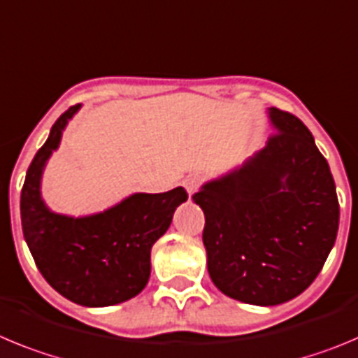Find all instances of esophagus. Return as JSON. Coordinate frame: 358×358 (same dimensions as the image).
Returning <instances> with one entry per match:
<instances>
[{
	"label": "esophagus",
	"mask_w": 358,
	"mask_h": 358,
	"mask_svg": "<svg viewBox=\"0 0 358 358\" xmlns=\"http://www.w3.org/2000/svg\"><path fill=\"white\" fill-rule=\"evenodd\" d=\"M199 183H201V180H199V176H196V175L187 176V178L183 180V187H185V191L189 192V196L194 194V192L198 191Z\"/></svg>",
	"instance_id": "1"
}]
</instances>
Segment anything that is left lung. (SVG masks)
Instances as JSON below:
<instances>
[{
  "label": "left lung",
  "instance_id": "8db88e82",
  "mask_svg": "<svg viewBox=\"0 0 358 358\" xmlns=\"http://www.w3.org/2000/svg\"><path fill=\"white\" fill-rule=\"evenodd\" d=\"M267 112L275 134L266 146L192 196L214 285L260 307L301 294L339 230L336 183L312 134L289 112Z\"/></svg>",
  "mask_w": 358,
  "mask_h": 358
}]
</instances>
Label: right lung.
I'll list each match as a JSON object with an SVG mask.
<instances>
[{
  "label": "right lung",
  "mask_w": 358,
  "mask_h": 358,
  "mask_svg": "<svg viewBox=\"0 0 358 358\" xmlns=\"http://www.w3.org/2000/svg\"><path fill=\"white\" fill-rule=\"evenodd\" d=\"M78 110L75 105L55 121L28 167L21 191L22 234L38 271L55 291L83 307H110L146 287L151 246L166 234L187 192L183 187L160 194L135 192L83 217L51 212L41 196V178L67 121Z\"/></svg>",
  "instance_id": "add662e5"
}]
</instances>
